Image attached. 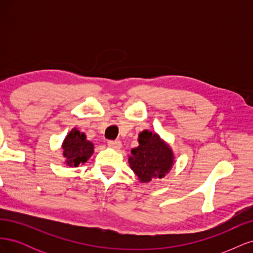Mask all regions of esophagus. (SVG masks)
Returning a JSON list of instances; mask_svg holds the SVG:
<instances>
[{"label": "esophagus", "mask_w": 253, "mask_h": 253, "mask_svg": "<svg viewBox=\"0 0 253 253\" xmlns=\"http://www.w3.org/2000/svg\"><path fill=\"white\" fill-rule=\"evenodd\" d=\"M108 145L113 149H120L121 148V142L119 140H109L108 141Z\"/></svg>", "instance_id": "34e87169"}]
</instances>
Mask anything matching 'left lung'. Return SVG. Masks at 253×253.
<instances>
[{
    "label": "left lung",
    "mask_w": 253,
    "mask_h": 253,
    "mask_svg": "<svg viewBox=\"0 0 253 253\" xmlns=\"http://www.w3.org/2000/svg\"><path fill=\"white\" fill-rule=\"evenodd\" d=\"M139 147L132 149L128 158L131 169L141 182L163 178L173 165V154L157 134L143 131L139 134Z\"/></svg>",
    "instance_id": "1"
}]
</instances>
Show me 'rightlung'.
I'll return each mask as SVG.
<instances>
[{
    "mask_svg": "<svg viewBox=\"0 0 253 253\" xmlns=\"http://www.w3.org/2000/svg\"><path fill=\"white\" fill-rule=\"evenodd\" d=\"M62 147L65 163L70 167H78L86 163L94 152V144L86 140L84 133H80L77 128H74L66 136Z\"/></svg>",
    "mask_w": 253,
    "mask_h": 253,
    "instance_id": "obj_1",
    "label": "right lung"
}]
</instances>
